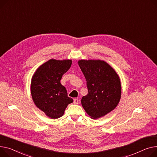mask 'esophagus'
<instances>
[{
	"label": "esophagus",
	"mask_w": 157,
	"mask_h": 157,
	"mask_svg": "<svg viewBox=\"0 0 157 157\" xmlns=\"http://www.w3.org/2000/svg\"><path fill=\"white\" fill-rule=\"evenodd\" d=\"M78 102H79V100H78L77 98L74 99V102H73V103H74L75 104H78Z\"/></svg>",
	"instance_id": "obj_1"
}]
</instances>
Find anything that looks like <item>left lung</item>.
Here are the masks:
<instances>
[{
	"label": "left lung",
	"mask_w": 157,
	"mask_h": 157,
	"mask_svg": "<svg viewBox=\"0 0 157 157\" xmlns=\"http://www.w3.org/2000/svg\"><path fill=\"white\" fill-rule=\"evenodd\" d=\"M88 93L81 104L90 117L97 119L116 108L121 97V84L117 72L101 60H79Z\"/></svg>",
	"instance_id": "obj_1"
}]
</instances>
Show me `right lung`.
I'll return each mask as SVG.
<instances>
[{"mask_svg": "<svg viewBox=\"0 0 157 157\" xmlns=\"http://www.w3.org/2000/svg\"><path fill=\"white\" fill-rule=\"evenodd\" d=\"M71 64V60L50 59L36 69L31 79L33 100L36 106L51 119L62 117L67 105L73 102L60 83L62 75Z\"/></svg>", "mask_w": 157, "mask_h": 157, "instance_id": "1", "label": "right lung"}]
</instances>
